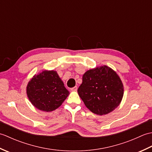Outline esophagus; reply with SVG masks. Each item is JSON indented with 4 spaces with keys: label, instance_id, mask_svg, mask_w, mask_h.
Returning <instances> with one entry per match:
<instances>
[{
    "label": "esophagus",
    "instance_id": "1",
    "mask_svg": "<svg viewBox=\"0 0 152 152\" xmlns=\"http://www.w3.org/2000/svg\"><path fill=\"white\" fill-rule=\"evenodd\" d=\"M77 89H78V88H77V86L74 87V88H72V89H71V90H72V91H77Z\"/></svg>",
    "mask_w": 152,
    "mask_h": 152
}]
</instances>
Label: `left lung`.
I'll return each mask as SVG.
<instances>
[{
    "mask_svg": "<svg viewBox=\"0 0 152 152\" xmlns=\"http://www.w3.org/2000/svg\"><path fill=\"white\" fill-rule=\"evenodd\" d=\"M124 85L115 71L106 65L88 70L78 89L80 97L90 111L105 115L118 107L124 96Z\"/></svg>",
    "mask_w": 152,
    "mask_h": 152,
    "instance_id": "1",
    "label": "left lung"
}]
</instances>
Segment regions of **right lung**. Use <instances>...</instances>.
<instances>
[{"label": "right lung", "mask_w": 152, "mask_h": 152, "mask_svg": "<svg viewBox=\"0 0 152 152\" xmlns=\"http://www.w3.org/2000/svg\"><path fill=\"white\" fill-rule=\"evenodd\" d=\"M26 92L35 108L47 112L59 108L69 95L56 71L48 70L35 74L28 82Z\"/></svg>", "instance_id": "right-lung-1"}]
</instances>
